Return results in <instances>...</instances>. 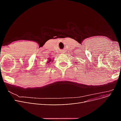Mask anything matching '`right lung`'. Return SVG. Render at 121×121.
Returning a JSON list of instances; mask_svg holds the SVG:
<instances>
[{
    "label": "right lung",
    "instance_id": "obj_1",
    "mask_svg": "<svg viewBox=\"0 0 121 121\" xmlns=\"http://www.w3.org/2000/svg\"><path fill=\"white\" fill-rule=\"evenodd\" d=\"M52 61H53V60H52V59H49H49H48V61H47V63L46 64H50V62H51V61L52 62ZM48 65H49V64H48Z\"/></svg>",
    "mask_w": 121,
    "mask_h": 121
}]
</instances>
